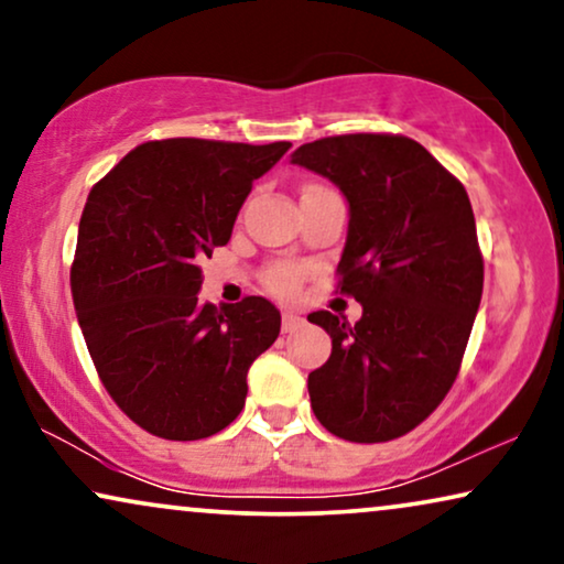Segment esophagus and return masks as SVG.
Segmentation results:
<instances>
[{
  "instance_id": "1",
  "label": "esophagus",
  "mask_w": 564,
  "mask_h": 564,
  "mask_svg": "<svg viewBox=\"0 0 564 564\" xmlns=\"http://www.w3.org/2000/svg\"><path fill=\"white\" fill-rule=\"evenodd\" d=\"M303 323H305L303 315H297L292 311L282 313V330H284V334H292V330H297L300 326H303Z\"/></svg>"
}]
</instances>
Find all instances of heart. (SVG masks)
Segmentation results:
<instances>
[{"label":"heart","instance_id":"b5f03b06","mask_svg":"<svg viewBox=\"0 0 564 564\" xmlns=\"http://www.w3.org/2000/svg\"><path fill=\"white\" fill-rule=\"evenodd\" d=\"M297 282H300V269L290 264H276L269 269L267 274V284L274 292H280V295H290V292H295Z\"/></svg>","mask_w":564,"mask_h":564}]
</instances>
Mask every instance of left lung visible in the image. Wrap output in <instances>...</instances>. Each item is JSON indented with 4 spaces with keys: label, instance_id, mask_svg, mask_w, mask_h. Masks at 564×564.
<instances>
[{
    "label": "left lung",
    "instance_id": "1",
    "mask_svg": "<svg viewBox=\"0 0 564 564\" xmlns=\"http://www.w3.org/2000/svg\"><path fill=\"white\" fill-rule=\"evenodd\" d=\"M292 164L346 197L338 284L361 303L354 326L328 311L307 315L330 336L328 361L307 375L313 413L346 442H390L429 419L457 380L482 297L473 205L405 135L321 138Z\"/></svg>",
    "mask_w": 564,
    "mask_h": 564
}]
</instances>
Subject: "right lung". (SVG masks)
<instances>
[{"label": "right lung", "instance_id": "right-lung-1", "mask_svg": "<svg viewBox=\"0 0 564 564\" xmlns=\"http://www.w3.org/2000/svg\"><path fill=\"white\" fill-rule=\"evenodd\" d=\"M292 143L169 138L135 145L91 187L72 295L99 380L153 436L195 442L236 421L253 359L280 336L264 297L199 303V261L226 246L251 184Z\"/></svg>", "mask_w": 564, "mask_h": 564}]
</instances>
